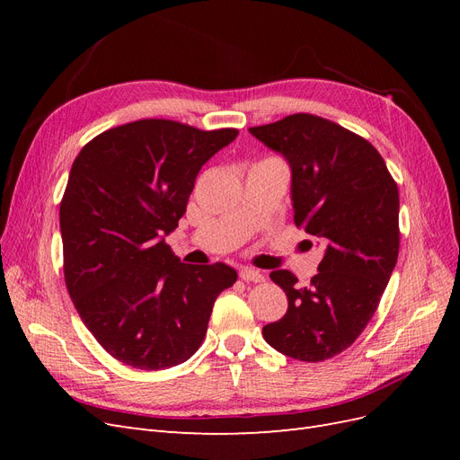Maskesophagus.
<instances>
[{
  "instance_id": "34e87169",
  "label": "esophagus",
  "mask_w": 460,
  "mask_h": 460,
  "mask_svg": "<svg viewBox=\"0 0 460 460\" xmlns=\"http://www.w3.org/2000/svg\"><path fill=\"white\" fill-rule=\"evenodd\" d=\"M240 278H242L243 282H253V284L264 282V276L259 270H255V269H242Z\"/></svg>"
}]
</instances>
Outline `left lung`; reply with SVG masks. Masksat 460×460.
I'll return each mask as SVG.
<instances>
[{
    "instance_id": "8db88e82",
    "label": "left lung",
    "mask_w": 460,
    "mask_h": 460,
    "mask_svg": "<svg viewBox=\"0 0 460 460\" xmlns=\"http://www.w3.org/2000/svg\"><path fill=\"white\" fill-rule=\"evenodd\" d=\"M291 166L296 226L326 243L307 288L289 270L270 272L288 313L262 338L291 358L340 355L374 316L399 255V190L368 140L311 113L249 128Z\"/></svg>"
}]
</instances>
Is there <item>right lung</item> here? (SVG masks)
<instances>
[{
    "label": "right lung",
    "instance_id": "right-lung-1",
    "mask_svg": "<svg viewBox=\"0 0 460 460\" xmlns=\"http://www.w3.org/2000/svg\"><path fill=\"white\" fill-rule=\"evenodd\" d=\"M238 130L142 119L80 149L59 207L65 284L103 349L140 370L184 363L238 272L174 257L164 235L186 213L201 166Z\"/></svg>",
    "mask_w": 460,
    "mask_h": 460
}]
</instances>
